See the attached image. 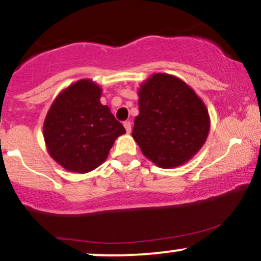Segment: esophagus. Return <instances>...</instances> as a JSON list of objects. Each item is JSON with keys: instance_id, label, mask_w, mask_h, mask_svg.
I'll use <instances>...</instances> for the list:
<instances>
[{"instance_id": "1", "label": "esophagus", "mask_w": 261, "mask_h": 261, "mask_svg": "<svg viewBox=\"0 0 261 261\" xmlns=\"http://www.w3.org/2000/svg\"><path fill=\"white\" fill-rule=\"evenodd\" d=\"M124 127H125V130H126L127 134L131 133V122L130 121H125L124 122Z\"/></svg>"}]
</instances>
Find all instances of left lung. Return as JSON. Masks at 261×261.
<instances>
[{"mask_svg":"<svg viewBox=\"0 0 261 261\" xmlns=\"http://www.w3.org/2000/svg\"><path fill=\"white\" fill-rule=\"evenodd\" d=\"M140 114L133 137L157 167L185 164L201 149L210 133L208 110L196 92L179 77L153 73L140 85Z\"/></svg>","mask_w":261,"mask_h":261,"instance_id":"obj_1","label":"left lung"}]
</instances>
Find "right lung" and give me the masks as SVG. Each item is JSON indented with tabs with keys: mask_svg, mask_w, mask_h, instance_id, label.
Here are the masks:
<instances>
[{
	"mask_svg": "<svg viewBox=\"0 0 261 261\" xmlns=\"http://www.w3.org/2000/svg\"><path fill=\"white\" fill-rule=\"evenodd\" d=\"M101 87L83 79L59 93L47 110L43 136L47 153L67 172L85 173L104 163L126 131L100 103Z\"/></svg>",
	"mask_w": 261,
	"mask_h": 261,
	"instance_id": "right-lung-1",
	"label": "right lung"
}]
</instances>
